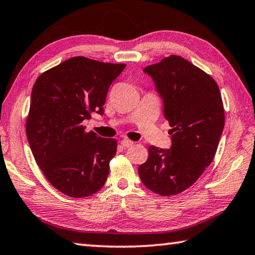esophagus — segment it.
<instances>
[{
  "mask_svg": "<svg viewBox=\"0 0 255 255\" xmlns=\"http://www.w3.org/2000/svg\"><path fill=\"white\" fill-rule=\"evenodd\" d=\"M120 142H122V145H123L124 147H130V146L133 145V141L129 140V139H123Z\"/></svg>",
  "mask_w": 255,
  "mask_h": 255,
  "instance_id": "obj_1",
  "label": "esophagus"
}]
</instances>
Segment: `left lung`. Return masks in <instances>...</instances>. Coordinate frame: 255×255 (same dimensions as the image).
<instances>
[{
    "instance_id": "obj_1",
    "label": "left lung",
    "mask_w": 255,
    "mask_h": 255,
    "mask_svg": "<svg viewBox=\"0 0 255 255\" xmlns=\"http://www.w3.org/2000/svg\"><path fill=\"white\" fill-rule=\"evenodd\" d=\"M151 77L164 103L172 147L148 148L138 167L142 184L161 196L184 192L212 163L224 128V108L215 80L178 55L142 70Z\"/></svg>"
}]
</instances>
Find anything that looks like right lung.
Listing matches in <instances>:
<instances>
[{
	"instance_id": "obj_1",
	"label": "right lung",
	"mask_w": 255,
	"mask_h": 255,
	"mask_svg": "<svg viewBox=\"0 0 255 255\" xmlns=\"http://www.w3.org/2000/svg\"><path fill=\"white\" fill-rule=\"evenodd\" d=\"M126 64L73 57L43 72L31 94L26 137L39 167L53 187L70 197L101 189L117 140L85 131L92 113L104 115L110 85Z\"/></svg>"
}]
</instances>
